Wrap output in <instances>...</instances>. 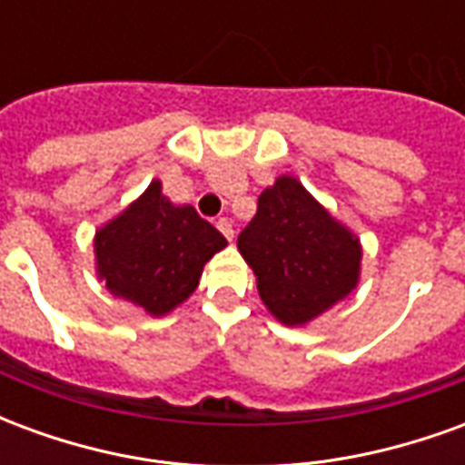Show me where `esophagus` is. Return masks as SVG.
<instances>
[{"instance_id":"1","label":"esophagus","mask_w":465,"mask_h":465,"mask_svg":"<svg viewBox=\"0 0 465 465\" xmlns=\"http://www.w3.org/2000/svg\"><path fill=\"white\" fill-rule=\"evenodd\" d=\"M216 229H219V232H222L223 236H226V239L232 242V239H233V226H232V222H229V219H219V222H216Z\"/></svg>"}]
</instances>
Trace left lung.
<instances>
[{"label":"left lung","instance_id":"1","mask_svg":"<svg viewBox=\"0 0 465 465\" xmlns=\"http://www.w3.org/2000/svg\"><path fill=\"white\" fill-rule=\"evenodd\" d=\"M236 246L263 306L283 326H306L359 286V236L286 173L263 189Z\"/></svg>","mask_w":465,"mask_h":465}]
</instances>
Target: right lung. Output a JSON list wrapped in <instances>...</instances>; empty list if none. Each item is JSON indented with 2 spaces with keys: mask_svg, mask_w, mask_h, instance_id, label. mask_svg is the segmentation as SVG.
I'll return each instance as SVG.
<instances>
[{
  "mask_svg": "<svg viewBox=\"0 0 465 465\" xmlns=\"http://www.w3.org/2000/svg\"><path fill=\"white\" fill-rule=\"evenodd\" d=\"M226 239L189 203H173L153 179L119 216L94 233L99 282L139 306L163 316L182 306L199 286L202 272Z\"/></svg>",
  "mask_w": 465,
  "mask_h": 465,
  "instance_id": "obj_1",
  "label": "right lung"
}]
</instances>
